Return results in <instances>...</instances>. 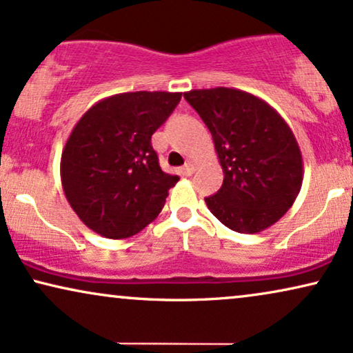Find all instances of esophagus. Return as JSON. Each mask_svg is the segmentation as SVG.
<instances>
[{
	"mask_svg": "<svg viewBox=\"0 0 353 353\" xmlns=\"http://www.w3.org/2000/svg\"><path fill=\"white\" fill-rule=\"evenodd\" d=\"M194 170H196V165H194V163L188 162L185 167H181V170H180V172H181L183 175H185V176H191V175H193V173H194Z\"/></svg>",
	"mask_w": 353,
	"mask_h": 353,
	"instance_id": "1",
	"label": "esophagus"
}]
</instances>
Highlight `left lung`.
<instances>
[{
	"label": "left lung",
	"instance_id": "1",
	"mask_svg": "<svg viewBox=\"0 0 353 353\" xmlns=\"http://www.w3.org/2000/svg\"><path fill=\"white\" fill-rule=\"evenodd\" d=\"M212 134L222 188L205 198L210 212L238 233L274 225L295 203L303 157L294 131L266 100L233 87L185 92Z\"/></svg>",
	"mask_w": 353,
	"mask_h": 353
}]
</instances>
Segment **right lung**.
<instances>
[{"label":"right lung","mask_w":353,"mask_h":353,"mask_svg":"<svg viewBox=\"0 0 353 353\" xmlns=\"http://www.w3.org/2000/svg\"><path fill=\"white\" fill-rule=\"evenodd\" d=\"M181 92H123L94 103L72 128L59 175L81 222L105 238L136 235L162 210L180 180L162 172L150 144Z\"/></svg>","instance_id":"1"}]
</instances>
